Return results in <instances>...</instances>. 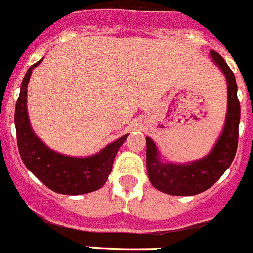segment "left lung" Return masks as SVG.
I'll return each instance as SVG.
<instances>
[{
    "label": "left lung",
    "mask_w": 253,
    "mask_h": 253,
    "mask_svg": "<svg viewBox=\"0 0 253 253\" xmlns=\"http://www.w3.org/2000/svg\"><path fill=\"white\" fill-rule=\"evenodd\" d=\"M210 57L224 73L227 80L228 107L224 128L215 146L208 156L181 165L161 161L160 152L157 151L154 142L149 137H146L147 172L149 181L156 189L165 194L191 196L203 193L222 177L236 156L238 146V125L241 119L236 77L219 53L211 50Z\"/></svg>",
    "instance_id": "obj_1"
}]
</instances>
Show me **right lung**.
<instances>
[{
  "label": "right lung",
  "mask_w": 253,
  "mask_h": 253,
  "mask_svg": "<svg viewBox=\"0 0 253 253\" xmlns=\"http://www.w3.org/2000/svg\"><path fill=\"white\" fill-rule=\"evenodd\" d=\"M43 59L30 67L22 80L15 109L17 147L26 169L50 190L63 195H81L104 186L113 169L118 149L128 138L125 134L90 157H71L51 151L31 129L29 122L26 95L33 69Z\"/></svg>",
  "instance_id": "add662e5"
}]
</instances>
